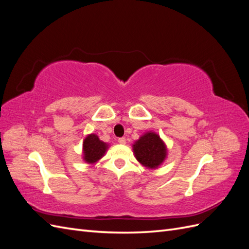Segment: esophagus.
<instances>
[{
  "label": "esophagus",
  "mask_w": 249,
  "mask_h": 249,
  "mask_svg": "<svg viewBox=\"0 0 249 249\" xmlns=\"http://www.w3.org/2000/svg\"><path fill=\"white\" fill-rule=\"evenodd\" d=\"M125 138L124 137H122V138H119L118 139V143H120V144H125Z\"/></svg>",
  "instance_id": "34e87169"
}]
</instances>
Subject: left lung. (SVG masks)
<instances>
[{
  "label": "left lung",
  "instance_id": "obj_1",
  "mask_svg": "<svg viewBox=\"0 0 249 249\" xmlns=\"http://www.w3.org/2000/svg\"><path fill=\"white\" fill-rule=\"evenodd\" d=\"M133 153L142 166L147 169H156L166 160L168 149L159 135L148 131L135 141Z\"/></svg>",
  "mask_w": 249,
  "mask_h": 249
}]
</instances>
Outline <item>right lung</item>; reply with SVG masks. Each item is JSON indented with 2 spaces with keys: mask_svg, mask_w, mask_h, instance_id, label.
<instances>
[{
  "mask_svg": "<svg viewBox=\"0 0 249 249\" xmlns=\"http://www.w3.org/2000/svg\"><path fill=\"white\" fill-rule=\"evenodd\" d=\"M109 144L95 134H89L83 141L82 157L87 164H95L106 154Z\"/></svg>",
  "mask_w": 249,
  "mask_h": 249,
  "instance_id": "add662e5",
  "label": "right lung"
}]
</instances>
